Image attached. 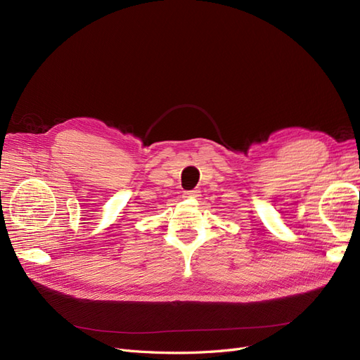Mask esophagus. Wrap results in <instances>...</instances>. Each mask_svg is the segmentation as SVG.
<instances>
[{
    "mask_svg": "<svg viewBox=\"0 0 360 360\" xmlns=\"http://www.w3.org/2000/svg\"><path fill=\"white\" fill-rule=\"evenodd\" d=\"M184 198H192V200H198L201 197V192L200 191H188L183 193Z\"/></svg>",
    "mask_w": 360,
    "mask_h": 360,
    "instance_id": "34e87169",
    "label": "esophagus"
}]
</instances>
